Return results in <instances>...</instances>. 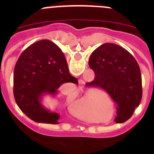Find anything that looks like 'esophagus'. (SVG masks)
I'll list each match as a JSON object with an SVG mask.
<instances>
[{
    "label": "esophagus",
    "instance_id": "34e87169",
    "mask_svg": "<svg viewBox=\"0 0 154 154\" xmlns=\"http://www.w3.org/2000/svg\"><path fill=\"white\" fill-rule=\"evenodd\" d=\"M81 84H83V83H81Z\"/></svg>",
    "mask_w": 154,
    "mask_h": 154
}]
</instances>
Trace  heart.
<instances>
[{
	"instance_id": "heart-1",
	"label": "heart",
	"mask_w": 154,
	"mask_h": 154,
	"mask_svg": "<svg viewBox=\"0 0 154 154\" xmlns=\"http://www.w3.org/2000/svg\"><path fill=\"white\" fill-rule=\"evenodd\" d=\"M90 108V102L89 101H85L84 104L80 107V110H81V112H84L85 114H86L88 112V109Z\"/></svg>"
}]
</instances>
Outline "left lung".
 <instances>
[{"label": "left lung", "instance_id": "obj_1", "mask_svg": "<svg viewBox=\"0 0 154 154\" xmlns=\"http://www.w3.org/2000/svg\"><path fill=\"white\" fill-rule=\"evenodd\" d=\"M88 65L94 71L88 86L104 88L116 102V123L128 120L142 96L140 68L133 56L122 46L104 43L93 51Z\"/></svg>", "mask_w": 154, "mask_h": 154}]
</instances>
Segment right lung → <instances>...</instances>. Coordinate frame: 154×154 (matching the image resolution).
I'll return each instance as SVG.
<instances>
[{
	"mask_svg": "<svg viewBox=\"0 0 154 154\" xmlns=\"http://www.w3.org/2000/svg\"><path fill=\"white\" fill-rule=\"evenodd\" d=\"M77 83L69 73L64 54L48 39L34 42L18 58L14 70L13 93L21 111L35 122L59 124L60 115L42 104L45 95L55 97L63 83Z\"/></svg>",
	"mask_w": 154,
	"mask_h": 154,
	"instance_id": "right-lung-1",
	"label": "right lung"
}]
</instances>
